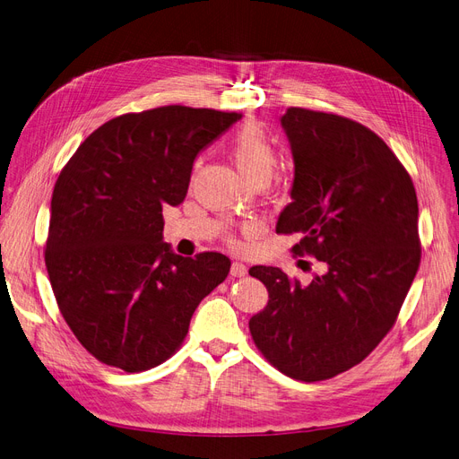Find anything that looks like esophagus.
Wrapping results in <instances>:
<instances>
[{"mask_svg": "<svg viewBox=\"0 0 459 459\" xmlns=\"http://www.w3.org/2000/svg\"><path fill=\"white\" fill-rule=\"evenodd\" d=\"M230 273H231V276H245L248 273V269L245 264H241V261H233Z\"/></svg>", "mask_w": 459, "mask_h": 459, "instance_id": "obj_1", "label": "esophagus"}]
</instances>
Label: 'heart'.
<instances>
[{"mask_svg":"<svg viewBox=\"0 0 459 459\" xmlns=\"http://www.w3.org/2000/svg\"><path fill=\"white\" fill-rule=\"evenodd\" d=\"M230 149L235 164L248 179L261 181L269 179L276 164V149L267 133L257 123H245L238 126L231 140ZM228 243L237 247L235 235H228Z\"/></svg>","mask_w":459,"mask_h":459,"instance_id":"obj_1","label":"heart"}]
</instances>
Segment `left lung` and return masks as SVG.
<instances>
[{
    "instance_id": "1",
    "label": "left lung",
    "mask_w": 459,
    "mask_h": 459,
    "mask_svg": "<svg viewBox=\"0 0 459 459\" xmlns=\"http://www.w3.org/2000/svg\"><path fill=\"white\" fill-rule=\"evenodd\" d=\"M281 126L295 181L276 231L300 233L291 252L326 271L300 283L278 267H252L269 302L248 326L269 364L314 383L362 362L394 326L420 265L419 202L405 166L368 126L297 106Z\"/></svg>"
}]
</instances>
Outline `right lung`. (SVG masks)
Returning a JSON list of instances; mask_svg holds the SVG:
<instances>
[{"mask_svg": "<svg viewBox=\"0 0 459 459\" xmlns=\"http://www.w3.org/2000/svg\"><path fill=\"white\" fill-rule=\"evenodd\" d=\"M243 114L169 104L123 114L87 136L54 186L45 248L63 319L102 364L128 374L168 360L194 310L230 273L221 252L162 243L198 152Z\"/></svg>", "mask_w": 459, "mask_h": 459, "instance_id": "obj_1", "label": "right lung"}]
</instances>
